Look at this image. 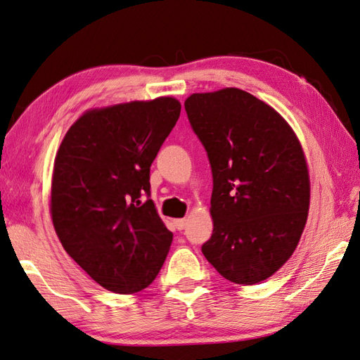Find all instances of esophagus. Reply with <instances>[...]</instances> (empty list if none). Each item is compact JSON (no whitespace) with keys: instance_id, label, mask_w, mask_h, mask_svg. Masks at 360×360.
<instances>
[{"instance_id":"obj_1","label":"esophagus","mask_w":360,"mask_h":360,"mask_svg":"<svg viewBox=\"0 0 360 360\" xmlns=\"http://www.w3.org/2000/svg\"><path fill=\"white\" fill-rule=\"evenodd\" d=\"M174 224H175V229H177V230H185L186 225H188V221H186V219H175Z\"/></svg>"}]
</instances>
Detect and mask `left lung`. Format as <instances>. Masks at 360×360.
<instances>
[{
	"mask_svg": "<svg viewBox=\"0 0 360 360\" xmlns=\"http://www.w3.org/2000/svg\"><path fill=\"white\" fill-rule=\"evenodd\" d=\"M211 165L214 229L202 253L225 280L256 284L298 245L309 211V174L283 116L239 88L185 101Z\"/></svg>",
	"mask_w": 360,
	"mask_h": 360,
	"instance_id": "1",
	"label": "left lung"
}]
</instances>
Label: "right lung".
<instances>
[{
  "label": "right lung",
  "mask_w": 360,
  "mask_h": 360,
  "mask_svg": "<svg viewBox=\"0 0 360 360\" xmlns=\"http://www.w3.org/2000/svg\"><path fill=\"white\" fill-rule=\"evenodd\" d=\"M180 110L174 98L88 110L57 150L51 186L56 233L107 290L146 289L169 252L172 233L149 199V180Z\"/></svg>",
  "instance_id": "obj_1"
}]
</instances>
